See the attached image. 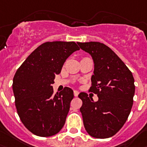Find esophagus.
I'll return each mask as SVG.
<instances>
[{
  "label": "esophagus",
  "instance_id": "1",
  "mask_svg": "<svg viewBox=\"0 0 147 147\" xmlns=\"http://www.w3.org/2000/svg\"><path fill=\"white\" fill-rule=\"evenodd\" d=\"M78 95H79V92L77 91V90H75V91H74V95H75V97H77Z\"/></svg>",
  "mask_w": 147,
  "mask_h": 147
}]
</instances>
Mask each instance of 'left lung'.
Returning <instances> with one entry per match:
<instances>
[{"mask_svg": "<svg viewBox=\"0 0 147 147\" xmlns=\"http://www.w3.org/2000/svg\"><path fill=\"white\" fill-rule=\"evenodd\" d=\"M77 43L93 60L90 91L98 97L94 101L86 93L78 95L83 102L80 111L84 127L92 137L108 138L121 129L129 115L135 89L133 75L121 58L104 43Z\"/></svg>", "mask_w": 147, "mask_h": 147, "instance_id": "obj_1", "label": "left lung"}]
</instances>
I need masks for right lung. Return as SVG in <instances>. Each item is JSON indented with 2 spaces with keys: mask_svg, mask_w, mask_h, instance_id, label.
Segmentation results:
<instances>
[{
  "mask_svg": "<svg viewBox=\"0 0 147 147\" xmlns=\"http://www.w3.org/2000/svg\"><path fill=\"white\" fill-rule=\"evenodd\" d=\"M79 49L73 41L46 42L28 56L15 73V107L20 121L34 135L49 137L63 128L73 90L65 87L53 95L52 84L66 60Z\"/></svg>",
  "mask_w": 147,
  "mask_h": 147,
  "instance_id": "obj_1",
  "label": "right lung"
}]
</instances>
